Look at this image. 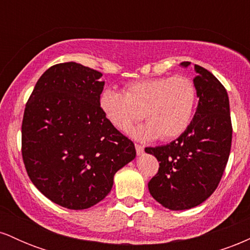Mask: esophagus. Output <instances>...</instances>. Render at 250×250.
<instances>
[{"instance_id":"obj_1","label":"esophagus","mask_w":250,"mask_h":250,"mask_svg":"<svg viewBox=\"0 0 250 250\" xmlns=\"http://www.w3.org/2000/svg\"><path fill=\"white\" fill-rule=\"evenodd\" d=\"M135 149H136V154L137 155H142L143 151H145V148H143V146L137 145V143H135Z\"/></svg>"}]
</instances>
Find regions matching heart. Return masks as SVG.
Instances as JSON below:
<instances>
[{
	"instance_id": "obj_1",
	"label": "heart",
	"mask_w": 250,
	"mask_h": 250,
	"mask_svg": "<svg viewBox=\"0 0 250 250\" xmlns=\"http://www.w3.org/2000/svg\"><path fill=\"white\" fill-rule=\"evenodd\" d=\"M197 102V90L187 76L155 77L125 85L123 94L104 89L99 100L102 114L117 130L128 131L143 117L147 122L133 131L137 139L162 141L187 130Z\"/></svg>"
}]
</instances>
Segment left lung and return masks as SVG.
<instances>
[{
  "mask_svg": "<svg viewBox=\"0 0 250 250\" xmlns=\"http://www.w3.org/2000/svg\"><path fill=\"white\" fill-rule=\"evenodd\" d=\"M194 69L199 104L193 121L169 145L145 149L160 162L159 171L148 183L149 193L170 210L196 207L214 193L231 147L233 128L226 88L203 67L194 64Z\"/></svg>",
  "mask_w": 250,
  "mask_h": 250,
  "instance_id": "obj_1",
  "label": "left lung"
}]
</instances>
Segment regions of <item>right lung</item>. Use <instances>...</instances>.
I'll return each mask as SVG.
<instances>
[{
	"label": "right lung",
	"instance_id": "add662e5",
	"mask_svg": "<svg viewBox=\"0 0 250 250\" xmlns=\"http://www.w3.org/2000/svg\"><path fill=\"white\" fill-rule=\"evenodd\" d=\"M101 77L76 62L53 65L24 109L22 157L28 176L45 197L74 210L104 199L116 171L136 156L134 143L100 109Z\"/></svg>",
	"mask_w": 250,
	"mask_h": 250
}]
</instances>
